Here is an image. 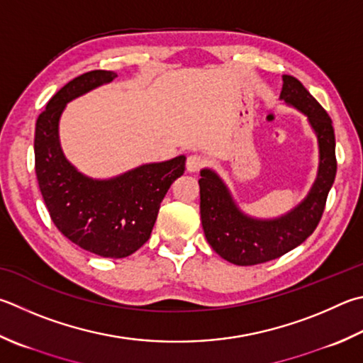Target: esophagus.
Returning <instances> with one entry per match:
<instances>
[{
  "label": "esophagus",
  "instance_id": "34e87169",
  "mask_svg": "<svg viewBox=\"0 0 363 363\" xmlns=\"http://www.w3.org/2000/svg\"><path fill=\"white\" fill-rule=\"evenodd\" d=\"M204 164V159L200 155H189L187 157V162H186V167L187 171L190 173H195V171H200Z\"/></svg>",
  "mask_w": 363,
  "mask_h": 363
}]
</instances>
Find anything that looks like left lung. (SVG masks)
I'll return each mask as SVG.
<instances>
[{
    "label": "left lung",
    "mask_w": 363,
    "mask_h": 363,
    "mask_svg": "<svg viewBox=\"0 0 363 363\" xmlns=\"http://www.w3.org/2000/svg\"><path fill=\"white\" fill-rule=\"evenodd\" d=\"M281 100L308 116L319 143V171L314 186L298 206L278 219H255L236 206L213 169H201L200 213L208 242L222 259L240 267L265 263L287 254L311 235L320 222L337 176L332 118L292 76H282Z\"/></svg>",
    "instance_id": "1"
}]
</instances>
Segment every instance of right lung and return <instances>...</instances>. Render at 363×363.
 I'll return each mask as SVG.
<instances>
[{"instance_id": "right-lung-1", "label": "right lung", "mask_w": 363, "mask_h": 363, "mask_svg": "<svg viewBox=\"0 0 363 363\" xmlns=\"http://www.w3.org/2000/svg\"><path fill=\"white\" fill-rule=\"evenodd\" d=\"M116 77L113 71L84 72L50 98L36 121L35 169L55 227L91 254L123 259L149 240L162 200L184 174L186 157L141 164L103 181L84 176L67 160L58 140L65 106Z\"/></svg>"}]
</instances>
